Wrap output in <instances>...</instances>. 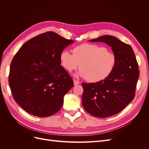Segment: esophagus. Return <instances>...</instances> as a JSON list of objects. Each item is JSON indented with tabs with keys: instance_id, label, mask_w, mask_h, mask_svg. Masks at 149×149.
I'll use <instances>...</instances> for the list:
<instances>
[{
	"instance_id": "1",
	"label": "esophagus",
	"mask_w": 149,
	"mask_h": 149,
	"mask_svg": "<svg viewBox=\"0 0 149 149\" xmlns=\"http://www.w3.org/2000/svg\"><path fill=\"white\" fill-rule=\"evenodd\" d=\"M73 82H74V86L78 85V84H80V82L79 81L75 80V79L73 81Z\"/></svg>"
}]
</instances>
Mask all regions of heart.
Here are the masks:
<instances>
[{
  "mask_svg": "<svg viewBox=\"0 0 149 149\" xmlns=\"http://www.w3.org/2000/svg\"><path fill=\"white\" fill-rule=\"evenodd\" d=\"M73 54L67 50L60 55L61 66L70 72L77 69V74L89 82L97 83L107 78L114 71L117 62L115 54L96 44L84 43L74 47Z\"/></svg>",
  "mask_w": 149,
  "mask_h": 149,
  "instance_id": "heart-1",
  "label": "heart"
}]
</instances>
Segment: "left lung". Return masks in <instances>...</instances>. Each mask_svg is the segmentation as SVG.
<instances>
[{"label":"left lung","instance_id":"left-lung-1","mask_svg":"<svg viewBox=\"0 0 149 149\" xmlns=\"http://www.w3.org/2000/svg\"><path fill=\"white\" fill-rule=\"evenodd\" d=\"M89 41L107 44L117 58L114 71L105 79L82 83L85 110L93 116L107 118L119 113L134 100L139 77L138 63L132 47L114 37L104 35Z\"/></svg>","mask_w":149,"mask_h":149}]
</instances>
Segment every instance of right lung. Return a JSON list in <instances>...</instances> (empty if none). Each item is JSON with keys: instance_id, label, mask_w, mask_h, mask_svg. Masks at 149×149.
<instances>
[{"instance_id": "right-lung-1", "label": "right lung", "mask_w": 149, "mask_h": 149, "mask_svg": "<svg viewBox=\"0 0 149 149\" xmlns=\"http://www.w3.org/2000/svg\"><path fill=\"white\" fill-rule=\"evenodd\" d=\"M73 42L47 31L29 40L15 54L8 83L15 101L29 114L43 118L61 109L74 84L61 66L60 55Z\"/></svg>"}]
</instances>
